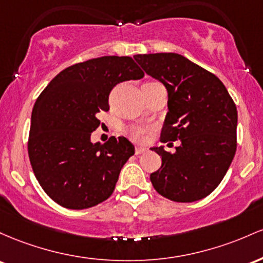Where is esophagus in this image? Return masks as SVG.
<instances>
[{"label":"esophagus","instance_id":"obj_1","mask_svg":"<svg viewBox=\"0 0 263 263\" xmlns=\"http://www.w3.org/2000/svg\"><path fill=\"white\" fill-rule=\"evenodd\" d=\"M145 152H146V147H144V146H137V147H135V154H137V155L143 154V153H145Z\"/></svg>","mask_w":263,"mask_h":263}]
</instances>
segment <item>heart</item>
Returning a JSON list of instances; mask_svg holds the SVG:
<instances>
[{
  "label": "heart",
  "mask_w": 263,
  "mask_h": 263,
  "mask_svg": "<svg viewBox=\"0 0 263 263\" xmlns=\"http://www.w3.org/2000/svg\"><path fill=\"white\" fill-rule=\"evenodd\" d=\"M128 133L134 140L141 141L144 140V138H145L146 129L143 128V126H132V128L128 130Z\"/></svg>",
  "instance_id": "1"
}]
</instances>
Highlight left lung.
Returning a JSON list of instances; mask_svg holds the SVG:
<instances>
[{
    "mask_svg": "<svg viewBox=\"0 0 263 263\" xmlns=\"http://www.w3.org/2000/svg\"><path fill=\"white\" fill-rule=\"evenodd\" d=\"M134 60L167 90L161 143L180 141L174 153L153 147L161 166L150 174V181L171 201L201 200L219 186L235 156L234 100L216 76L178 53L137 54Z\"/></svg>",
    "mask_w": 263,
    "mask_h": 263,
    "instance_id": "left-lung-1",
    "label": "left lung"
}]
</instances>
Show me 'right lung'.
Returning a JSON list of instances; mask_svg holds the SVG:
<instances>
[{
    "instance_id": "obj_1",
    "label": "right lung",
    "mask_w": 263,
    "mask_h": 263,
    "mask_svg": "<svg viewBox=\"0 0 263 263\" xmlns=\"http://www.w3.org/2000/svg\"><path fill=\"white\" fill-rule=\"evenodd\" d=\"M143 77L132 57L104 55L66 68L40 94L28 156L44 193L58 205L83 210L113 194L134 145L124 137L93 144L90 135L100 124L97 114L109 110L111 89Z\"/></svg>"
}]
</instances>
